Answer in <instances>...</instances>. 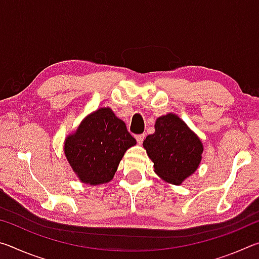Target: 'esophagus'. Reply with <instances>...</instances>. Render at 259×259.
Wrapping results in <instances>:
<instances>
[{"label":"esophagus","instance_id":"1","mask_svg":"<svg viewBox=\"0 0 259 259\" xmlns=\"http://www.w3.org/2000/svg\"><path fill=\"white\" fill-rule=\"evenodd\" d=\"M135 138H136V140H137L138 144H142L144 142V138H145V135H144V134L143 135H136Z\"/></svg>","mask_w":259,"mask_h":259}]
</instances>
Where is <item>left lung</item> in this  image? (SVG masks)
Here are the masks:
<instances>
[{
  "label": "left lung",
  "mask_w": 259,
  "mask_h": 259,
  "mask_svg": "<svg viewBox=\"0 0 259 259\" xmlns=\"http://www.w3.org/2000/svg\"><path fill=\"white\" fill-rule=\"evenodd\" d=\"M154 126L155 133L147 136L143 146L154 163L157 176L174 185H181L199 168L202 143L176 114L160 116Z\"/></svg>",
  "instance_id": "left-lung-1"
}]
</instances>
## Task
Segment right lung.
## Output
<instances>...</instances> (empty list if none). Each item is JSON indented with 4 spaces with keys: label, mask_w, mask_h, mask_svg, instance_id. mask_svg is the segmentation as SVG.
Wrapping results in <instances>:
<instances>
[{
    "label": "right lung",
    "mask_w": 259,
    "mask_h": 259,
    "mask_svg": "<svg viewBox=\"0 0 259 259\" xmlns=\"http://www.w3.org/2000/svg\"><path fill=\"white\" fill-rule=\"evenodd\" d=\"M136 139L109 107L88 115L64 143V153L82 183L99 185L111 182L120 161Z\"/></svg>",
    "instance_id": "1"
}]
</instances>
